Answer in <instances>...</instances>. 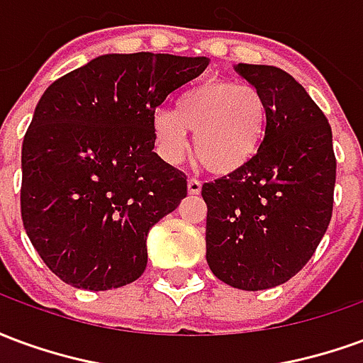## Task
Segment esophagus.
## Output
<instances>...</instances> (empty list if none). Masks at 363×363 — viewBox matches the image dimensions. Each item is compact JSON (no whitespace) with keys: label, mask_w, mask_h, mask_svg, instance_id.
I'll return each mask as SVG.
<instances>
[{"label":"esophagus","mask_w":363,"mask_h":363,"mask_svg":"<svg viewBox=\"0 0 363 363\" xmlns=\"http://www.w3.org/2000/svg\"><path fill=\"white\" fill-rule=\"evenodd\" d=\"M200 190H202V182L198 181V179H190L189 194H200Z\"/></svg>","instance_id":"esophagus-1"}]
</instances>
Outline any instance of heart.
I'll use <instances>...</instances> for the list:
<instances>
[{
    "mask_svg": "<svg viewBox=\"0 0 363 363\" xmlns=\"http://www.w3.org/2000/svg\"><path fill=\"white\" fill-rule=\"evenodd\" d=\"M268 106L251 85L212 79L184 91L177 108H157L151 116L153 140L161 157L177 163L189 150L194 132V155L206 171L231 174L251 161L264 140Z\"/></svg>",
    "mask_w": 363,
    "mask_h": 363,
    "instance_id": "1",
    "label": "heart"
}]
</instances>
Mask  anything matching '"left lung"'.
I'll use <instances>...</instances> for the list:
<instances>
[{
  "label": "left lung",
  "mask_w": 363,
  "mask_h": 363,
  "mask_svg": "<svg viewBox=\"0 0 363 363\" xmlns=\"http://www.w3.org/2000/svg\"><path fill=\"white\" fill-rule=\"evenodd\" d=\"M264 96L268 126L257 155L206 182V260L231 288L259 291L309 262L333 216L336 159L327 116L299 83L274 66L237 64Z\"/></svg>",
  "instance_id": "1"
}]
</instances>
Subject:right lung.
Wrapping results in <instances>:
<instances>
[{"instance_id": "add662e5", "label": "right lung", "mask_w": 363, "mask_h": 363, "mask_svg": "<svg viewBox=\"0 0 363 363\" xmlns=\"http://www.w3.org/2000/svg\"><path fill=\"white\" fill-rule=\"evenodd\" d=\"M208 64L104 54L44 91L21 151V218L60 280L104 291L142 276L150 229L186 196V174L153 151L151 116Z\"/></svg>"}]
</instances>
